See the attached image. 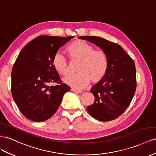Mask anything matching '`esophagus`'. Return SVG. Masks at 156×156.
Here are the masks:
<instances>
[{
    "instance_id": "34e87169",
    "label": "esophagus",
    "mask_w": 156,
    "mask_h": 156,
    "mask_svg": "<svg viewBox=\"0 0 156 156\" xmlns=\"http://www.w3.org/2000/svg\"><path fill=\"white\" fill-rule=\"evenodd\" d=\"M71 91H73V92H75V93H81V92H82V91H81V90H77V89H75V88H71Z\"/></svg>"
}]
</instances>
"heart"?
Returning a JSON list of instances; mask_svg holds the SVG:
<instances>
[{"label": "heart", "instance_id": "b5f03b06", "mask_svg": "<svg viewBox=\"0 0 156 156\" xmlns=\"http://www.w3.org/2000/svg\"><path fill=\"white\" fill-rule=\"evenodd\" d=\"M94 47L87 42L77 40L69 44L66 52L71 60L78 61V73L64 79V82L71 87L78 89L87 87L90 81L92 83L100 81L108 69V58L102 50H94ZM52 65L59 73H68V64L64 56L56 53L52 58Z\"/></svg>", "mask_w": 156, "mask_h": 156}]
</instances>
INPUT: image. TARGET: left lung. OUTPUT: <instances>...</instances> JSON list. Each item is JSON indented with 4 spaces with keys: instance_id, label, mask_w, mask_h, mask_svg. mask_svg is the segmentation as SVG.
I'll return each instance as SVG.
<instances>
[{
    "instance_id": "8db88e82",
    "label": "left lung",
    "mask_w": 156,
    "mask_h": 156,
    "mask_svg": "<svg viewBox=\"0 0 156 156\" xmlns=\"http://www.w3.org/2000/svg\"><path fill=\"white\" fill-rule=\"evenodd\" d=\"M102 50L108 58L105 77L91 88L94 102L87 108L96 119L108 121L116 119L128 108L136 90V69L133 59L120 45L104 38L81 36Z\"/></svg>"
}]
</instances>
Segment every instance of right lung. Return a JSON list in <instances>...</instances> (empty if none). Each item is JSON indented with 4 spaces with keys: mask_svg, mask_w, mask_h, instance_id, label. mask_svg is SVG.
<instances>
[{
    "mask_svg": "<svg viewBox=\"0 0 156 156\" xmlns=\"http://www.w3.org/2000/svg\"><path fill=\"white\" fill-rule=\"evenodd\" d=\"M73 37L40 36L20 52L12 71V94L27 119L36 122L48 119L57 111L64 94L70 90L68 85L60 83L52 58ZM58 82L60 85L48 86L50 82Z\"/></svg>",
    "mask_w": 156,
    "mask_h": 156,
    "instance_id": "add662e5",
    "label": "right lung"
}]
</instances>
